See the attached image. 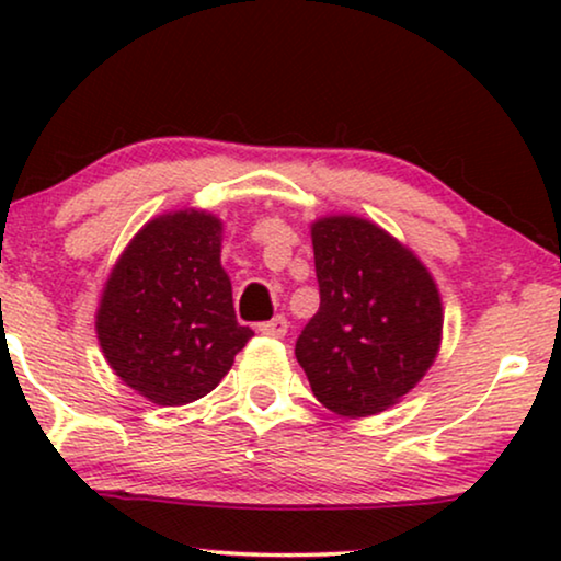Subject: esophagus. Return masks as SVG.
<instances>
[{
    "mask_svg": "<svg viewBox=\"0 0 561 561\" xmlns=\"http://www.w3.org/2000/svg\"><path fill=\"white\" fill-rule=\"evenodd\" d=\"M257 332L265 336H273V340H280V336H286V332H288V321H286V317H273L271 321L257 324Z\"/></svg>",
    "mask_w": 561,
    "mask_h": 561,
    "instance_id": "1",
    "label": "esophagus"
}]
</instances>
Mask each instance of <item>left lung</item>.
<instances>
[{"label":"left lung","mask_w":561,"mask_h":561,"mask_svg":"<svg viewBox=\"0 0 561 561\" xmlns=\"http://www.w3.org/2000/svg\"><path fill=\"white\" fill-rule=\"evenodd\" d=\"M311 242L321 304L298 334V365L329 411H386L439 352L436 283L409 248L363 217H321Z\"/></svg>","instance_id":"left-lung-1"}]
</instances>
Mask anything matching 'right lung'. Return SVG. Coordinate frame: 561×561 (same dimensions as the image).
<instances>
[{
    "label": "right lung",
    "instance_id": "1",
    "mask_svg": "<svg viewBox=\"0 0 561 561\" xmlns=\"http://www.w3.org/2000/svg\"><path fill=\"white\" fill-rule=\"evenodd\" d=\"M221 221L183 209L150 219L112 267L96 336L122 382L158 405L198 401L252 336L219 263Z\"/></svg>",
    "mask_w": 561,
    "mask_h": 561
}]
</instances>
